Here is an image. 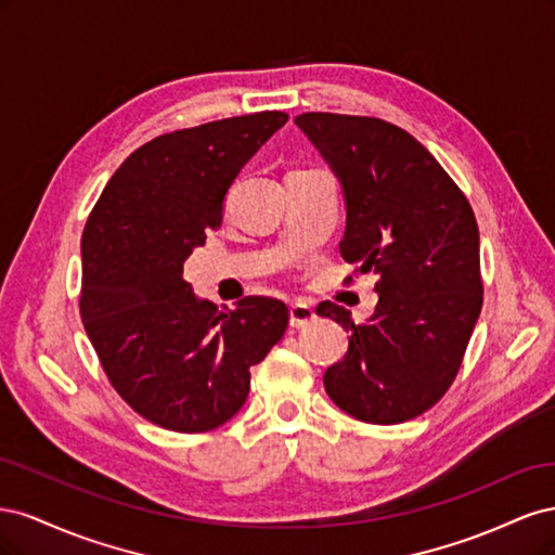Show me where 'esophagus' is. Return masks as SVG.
Returning <instances> with one entry per match:
<instances>
[{
  "mask_svg": "<svg viewBox=\"0 0 555 555\" xmlns=\"http://www.w3.org/2000/svg\"><path fill=\"white\" fill-rule=\"evenodd\" d=\"M317 319L312 306L308 304H292L289 306V324L292 328H306Z\"/></svg>",
  "mask_w": 555,
  "mask_h": 555,
  "instance_id": "esophagus-1",
  "label": "esophagus"
}]
</instances>
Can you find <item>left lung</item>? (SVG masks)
Segmentation results:
<instances>
[{"instance_id":"left-lung-1","label":"left lung","mask_w":555,"mask_h":555,"mask_svg":"<svg viewBox=\"0 0 555 555\" xmlns=\"http://www.w3.org/2000/svg\"><path fill=\"white\" fill-rule=\"evenodd\" d=\"M296 125L343 182L340 255L375 273L379 300L363 324L338 304L317 306L349 331L328 398L365 424H402L438 402L459 375L481 312L473 206L428 150L379 117L304 113ZM351 282V278H349Z\"/></svg>"}]
</instances>
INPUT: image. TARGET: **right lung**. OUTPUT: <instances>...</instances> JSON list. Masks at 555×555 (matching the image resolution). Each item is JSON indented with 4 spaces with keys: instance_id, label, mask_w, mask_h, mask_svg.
I'll list each match as a JSON object with an SVG mask.
<instances>
[{
    "instance_id": "add662e5",
    "label": "right lung",
    "mask_w": 555,
    "mask_h": 555,
    "mask_svg": "<svg viewBox=\"0 0 555 555\" xmlns=\"http://www.w3.org/2000/svg\"><path fill=\"white\" fill-rule=\"evenodd\" d=\"M287 120L263 111L162 133L120 164L88 217L82 326L113 389L166 430L227 424L247 400L249 367L287 331L275 298L217 310L182 280L192 249L222 224L231 182Z\"/></svg>"
}]
</instances>
